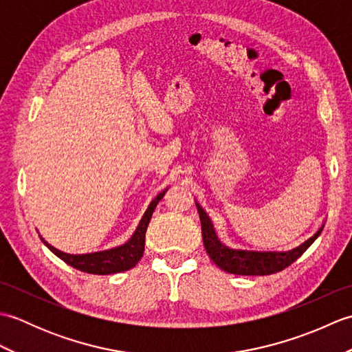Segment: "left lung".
Instances as JSON below:
<instances>
[{
  "label": "left lung",
  "mask_w": 352,
  "mask_h": 352,
  "mask_svg": "<svg viewBox=\"0 0 352 352\" xmlns=\"http://www.w3.org/2000/svg\"><path fill=\"white\" fill-rule=\"evenodd\" d=\"M195 204L199 213L201 231H203V241L208 257L222 271L236 275H269L283 271L284 267L290 266L298 257H301L307 251L309 246L319 237L320 231L324 230L325 226V223H322L316 233L309 237L307 241L287 251H251L230 248V246L219 241L213 222L204 212V208L198 203Z\"/></svg>",
  "instance_id": "8db88e82"
}]
</instances>
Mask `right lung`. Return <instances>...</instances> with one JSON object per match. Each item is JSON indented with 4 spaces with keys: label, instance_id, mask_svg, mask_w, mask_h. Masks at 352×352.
<instances>
[{
    "label": "right lung",
    "instance_id": "obj_1",
    "mask_svg": "<svg viewBox=\"0 0 352 352\" xmlns=\"http://www.w3.org/2000/svg\"><path fill=\"white\" fill-rule=\"evenodd\" d=\"M166 190L168 189L160 192L159 195L149 203L146 212L144 213V216H142L136 231L131 234L129 241L122 245L115 246V248L96 251V252H87V254H68L54 248V246L50 245L42 236L41 239L58 258H62L65 263L78 269L81 272L95 274V275H109V274L129 271V269L136 266L139 263V260L142 258V256H144L145 233H146L148 223L151 221L155 206L159 204V201L164 197Z\"/></svg>",
    "mask_w": 352,
    "mask_h": 352
}]
</instances>
